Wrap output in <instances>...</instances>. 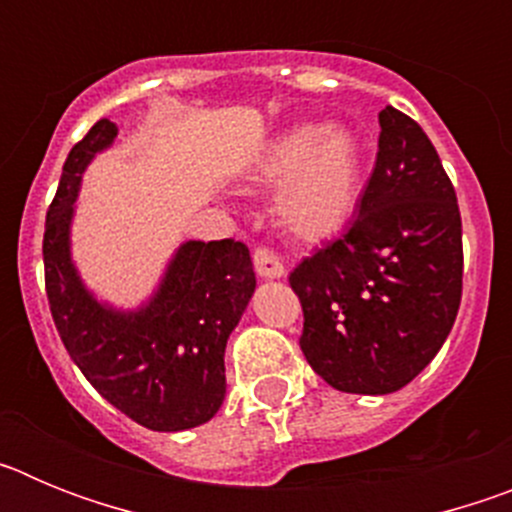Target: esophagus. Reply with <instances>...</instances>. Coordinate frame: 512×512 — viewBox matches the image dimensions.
<instances>
[{
	"mask_svg": "<svg viewBox=\"0 0 512 512\" xmlns=\"http://www.w3.org/2000/svg\"><path fill=\"white\" fill-rule=\"evenodd\" d=\"M253 266L261 279H282L284 277V264L269 251V248H256L253 253Z\"/></svg>",
	"mask_w": 512,
	"mask_h": 512,
	"instance_id": "obj_1",
	"label": "esophagus"
}]
</instances>
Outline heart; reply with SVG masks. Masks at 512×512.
Instances as JSON below:
<instances>
[{
	"instance_id": "1",
	"label": "heart",
	"mask_w": 512,
	"mask_h": 512,
	"mask_svg": "<svg viewBox=\"0 0 512 512\" xmlns=\"http://www.w3.org/2000/svg\"><path fill=\"white\" fill-rule=\"evenodd\" d=\"M248 179L279 187L274 215L300 243H325L348 228L364 192V158L346 125L300 122L266 138Z\"/></svg>"
}]
</instances>
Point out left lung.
<instances>
[{
  "mask_svg": "<svg viewBox=\"0 0 512 512\" xmlns=\"http://www.w3.org/2000/svg\"><path fill=\"white\" fill-rule=\"evenodd\" d=\"M379 125L356 220L289 274L307 364L351 395H390L431 364L459 312L464 274L459 205L436 148L395 107L379 112Z\"/></svg>",
  "mask_w": 512,
  "mask_h": 512,
  "instance_id": "obj_1",
  "label": "left lung"
}]
</instances>
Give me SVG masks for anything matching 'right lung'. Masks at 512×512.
Listing matches in <instances>:
<instances>
[{
  "label": "right lung",
  "instance_id": "right-lung-1",
  "mask_svg": "<svg viewBox=\"0 0 512 512\" xmlns=\"http://www.w3.org/2000/svg\"><path fill=\"white\" fill-rule=\"evenodd\" d=\"M102 117L71 148L45 217V292L63 346L104 400L151 431L207 423L225 400V346L256 289L251 253L238 241H184L138 307L99 300L71 253L81 176L115 146Z\"/></svg>",
  "mask_w": 512,
  "mask_h": 512
}]
</instances>
